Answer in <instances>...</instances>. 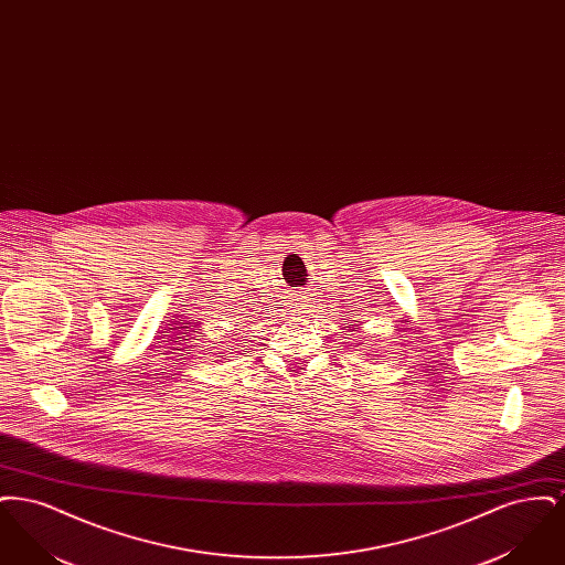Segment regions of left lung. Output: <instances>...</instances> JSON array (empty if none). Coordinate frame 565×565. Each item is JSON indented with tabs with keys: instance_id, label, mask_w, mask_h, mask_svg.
<instances>
[{
	"instance_id": "8db88e82",
	"label": "left lung",
	"mask_w": 565,
	"mask_h": 565,
	"mask_svg": "<svg viewBox=\"0 0 565 565\" xmlns=\"http://www.w3.org/2000/svg\"><path fill=\"white\" fill-rule=\"evenodd\" d=\"M362 355H366V353H362Z\"/></svg>"
}]
</instances>
